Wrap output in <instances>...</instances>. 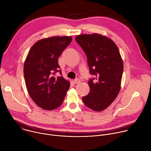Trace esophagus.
Here are the masks:
<instances>
[{"label": "esophagus", "instance_id": "obj_1", "mask_svg": "<svg viewBox=\"0 0 151 151\" xmlns=\"http://www.w3.org/2000/svg\"><path fill=\"white\" fill-rule=\"evenodd\" d=\"M73 82H74L75 83H79L81 82V80H80L79 78H76V79H75L73 80Z\"/></svg>", "mask_w": 151, "mask_h": 151}]
</instances>
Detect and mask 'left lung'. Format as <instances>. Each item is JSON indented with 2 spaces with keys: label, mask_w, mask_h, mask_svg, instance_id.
<instances>
[{
  "label": "left lung",
  "mask_w": 151,
  "mask_h": 151,
  "mask_svg": "<svg viewBox=\"0 0 151 151\" xmlns=\"http://www.w3.org/2000/svg\"><path fill=\"white\" fill-rule=\"evenodd\" d=\"M87 57L90 73V88L87 96L82 97L90 109L100 112L109 107L121 89L123 62L114 42L97 33L80 35L75 37Z\"/></svg>",
  "instance_id": "obj_1"
}]
</instances>
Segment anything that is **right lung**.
<instances>
[{"label":"right lung","instance_id":"1","mask_svg":"<svg viewBox=\"0 0 151 151\" xmlns=\"http://www.w3.org/2000/svg\"><path fill=\"white\" fill-rule=\"evenodd\" d=\"M72 36L42 39L32 46L24 64L27 91L41 108L53 110L61 105L70 87L69 81L62 76L58 58L70 44Z\"/></svg>","mask_w":151,"mask_h":151}]
</instances>
